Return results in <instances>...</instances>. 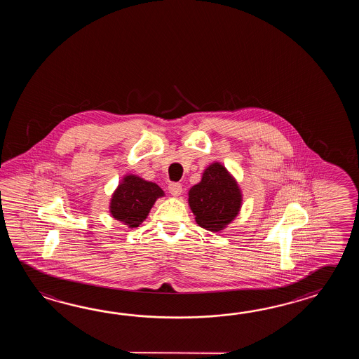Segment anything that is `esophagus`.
<instances>
[{
    "mask_svg": "<svg viewBox=\"0 0 359 359\" xmlns=\"http://www.w3.org/2000/svg\"><path fill=\"white\" fill-rule=\"evenodd\" d=\"M168 190L173 196H180L182 192V184L178 182H170L168 184Z\"/></svg>",
    "mask_w": 359,
    "mask_h": 359,
    "instance_id": "1",
    "label": "esophagus"
}]
</instances>
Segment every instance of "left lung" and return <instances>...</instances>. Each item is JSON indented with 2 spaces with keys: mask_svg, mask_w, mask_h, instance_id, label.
Returning <instances> with one entry per match:
<instances>
[{
  "mask_svg": "<svg viewBox=\"0 0 359 359\" xmlns=\"http://www.w3.org/2000/svg\"><path fill=\"white\" fill-rule=\"evenodd\" d=\"M243 195L233 177L219 163L210 164L189 191V204L200 227L218 232L235 219Z\"/></svg>",
  "mask_w": 359,
  "mask_h": 359,
  "instance_id": "left-lung-1",
  "label": "left lung"
}]
</instances>
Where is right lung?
Listing matches in <instances>:
<instances>
[{
  "instance_id": "right-lung-1",
  "label": "right lung",
  "mask_w": 359,
  "mask_h": 359,
  "mask_svg": "<svg viewBox=\"0 0 359 359\" xmlns=\"http://www.w3.org/2000/svg\"><path fill=\"white\" fill-rule=\"evenodd\" d=\"M161 196H164V191L156 183L130 175L123 178L113 194L110 213L116 221L136 229L145 221L156 198Z\"/></svg>"
}]
</instances>
